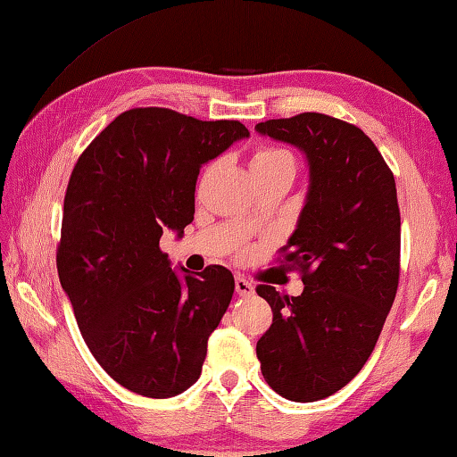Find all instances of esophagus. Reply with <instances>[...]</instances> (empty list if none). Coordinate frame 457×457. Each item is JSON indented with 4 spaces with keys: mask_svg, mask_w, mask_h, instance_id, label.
I'll list each match as a JSON object with an SVG mask.
<instances>
[{
    "mask_svg": "<svg viewBox=\"0 0 457 457\" xmlns=\"http://www.w3.org/2000/svg\"><path fill=\"white\" fill-rule=\"evenodd\" d=\"M235 290H237V294L238 295H253L254 294V284L253 282H248L246 278H242V276H237L235 278Z\"/></svg>",
    "mask_w": 457,
    "mask_h": 457,
    "instance_id": "1",
    "label": "esophagus"
}]
</instances>
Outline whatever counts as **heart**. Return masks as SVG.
Wrapping results in <instances>:
<instances>
[{"mask_svg": "<svg viewBox=\"0 0 457 457\" xmlns=\"http://www.w3.org/2000/svg\"><path fill=\"white\" fill-rule=\"evenodd\" d=\"M294 165V157L290 152L282 150V147H258L253 155V162H250V167L253 171H260V170H270V167L276 165Z\"/></svg>", "mask_w": 457, "mask_h": 457, "instance_id": "obj_1", "label": "heart"}]
</instances>
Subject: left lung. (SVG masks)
Returning a JSON list of instances; mask_svg holds the SVG:
<instances>
[{
	"label": "left lung",
	"instance_id": "1",
	"mask_svg": "<svg viewBox=\"0 0 457 457\" xmlns=\"http://www.w3.org/2000/svg\"><path fill=\"white\" fill-rule=\"evenodd\" d=\"M302 150L310 191L297 228L280 250L300 270L302 295L260 284L272 325L256 355L266 383L294 403L345 386L365 365L400 276V211L390 167L361 128L318 112L256 124Z\"/></svg>",
	"mask_w": 457,
	"mask_h": 457
}]
</instances>
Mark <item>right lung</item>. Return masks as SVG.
I'll return each mask as SVG.
<instances>
[{"mask_svg":"<svg viewBox=\"0 0 457 457\" xmlns=\"http://www.w3.org/2000/svg\"><path fill=\"white\" fill-rule=\"evenodd\" d=\"M248 134L238 120L132 108L92 139L71 173L59 280L98 365L136 395L170 398L201 375L235 278L219 264L179 276L160 238L165 228L181 237L193 220L201 165Z\"/></svg>","mask_w":457,"mask_h":457,"instance_id":"1","label":"right lung"}]
</instances>
